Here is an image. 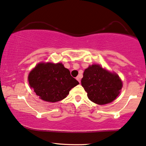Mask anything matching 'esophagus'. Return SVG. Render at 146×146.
<instances>
[{"instance_id":"34e87169","label":"esophagus","mask_w":146,"mask_h":146,"mask_svg":"<svg viewBox=\"0 0 146 146\" xmlns=\"http://www.w3.org/2000/svg\"><path fill=\"white\" fill-rule=\"evenodd\" d=\"M76 80L79 82V83H80V76L76 77Z\"/></svg>"}]
</instances>
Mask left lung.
<instances>
[{
  "label": "left lung",
  "instance_id": "left-lung-1",
  "mask_svg": "<svg viewBox=\"0 0 146 146\" xmlns=\"http://www.w3.org/2000/svg\"><path fill=\"white\" fill-rule=\"evenodd\" d=\"M81 84L87 93L88 98L99 105L113 102L123 87L118 74L96 64L89 66L84 70Z\"/></svg>",
  "mask_w": 146,
  "mask_h": 146
}]
</instances>
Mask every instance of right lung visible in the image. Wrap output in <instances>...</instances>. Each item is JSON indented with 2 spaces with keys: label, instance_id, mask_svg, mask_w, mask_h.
Returning a JSON list of instances; mask_svg holds the SVG:
<instances>
[{
  "label": "right lung",
  "instance_id": "1",
  "mask_svg": "<svg viewBox=\"0 0 146 146\" xmlns=\"http://www.w3.org/2000/svg\"><path fill=\"white\" fill-rule=\"evenodd\" d=\"M30 87L41 100L57 102L64 100L79 84L62 63H39L28 75Z\"/></svg>",
  "mask_w": 146,
  "mask_h": 146
}]
</instances>
